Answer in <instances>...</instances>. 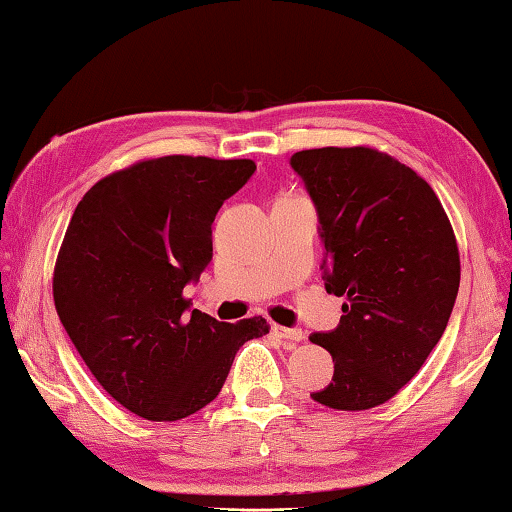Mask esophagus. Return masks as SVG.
<instances>
[{
	"label": "esophagus",
	"instance_id": "obj_1",
	"mask_svg": "<svg viewBox=\"0 0 512 512\" xmlns=\"http://www.w3.org/2000/svg\"><path fill=\"white\" fill-rule=\"evenodd\" d=\"M273 333H275V336L284 338L286 342H300V340H304V331L302 329H286V327H280V324H273Z\"/></svg>",
	"mask_w": 512,
	"mask_h": 512
}]
</instances>
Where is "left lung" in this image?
<instances>
[{"label": "left lung", "mask_w": 512, "mask_h": 512, "mask_svg": "<svg viewBox=\"0 0 512 512\" xmlns=\"http://www.w3.org/2000/svg\"><path fill=\"white\" fill-rule=\"evenodd\" d=\"M318 212L324 286L345 297L336 329L311 342L331 353V383L311 398L369 410L410 383L448 327L459 248L439 197L412 167L371 147L291 156Z\"/></svg>", "instance_id": "obj_1"}]
</instances>
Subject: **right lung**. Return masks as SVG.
Masks as SVG:
<instances>
[{"label": "right lung", "mask_w": 512, "mask_h": 512, "mask_svg": "<svg viewBox=\"0 0 512 512\" xmlns=\"http://www.w3.org/2000/svg\"><path fill=\"white\" fill-rule=\"evenodd\" d=\"M248 159L161 156L100 179L69 221L53 273L60 322L102 389L147 421L215 401L264 318L219 322L183 288L212 259V221L244 188Z\"/></svg>", "instance_id": "add662e5"}]
</instances>
